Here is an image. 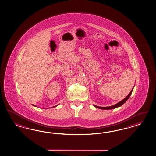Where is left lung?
I'll use <instances>...</instances> for the list:
<instances>
[{
	"label": "left lung",
	"mask_w": 156,
	"mask_h": 156,
	"mask_svg": "<svg viewBox=\"0 0 156 156\" xmlns=\"http://www.w3.org/2000/svg\"><path fill=\"white\" fill-rule=\"evenodd\" d=\"M133 89H132V90L130 91V92L129 93V94L125 98H124L122 100H121V101H120L119 102H118L117 104H116L115 105H112V106H110V107H98V106H96V105H94V106L96 107V108H99V109H115V108H117V107H120L122 105H123L124 104L125 102H126L128 100V98H129V97L130 96V95H131V94L132 93V91H133Z\"/></svg>",
	"instance_id": "1"
}]
</instances>
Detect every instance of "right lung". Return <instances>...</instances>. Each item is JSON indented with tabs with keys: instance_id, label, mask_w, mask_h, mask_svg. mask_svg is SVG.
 I'll return each mask as SVG.
<instances>
[{
	"instance_id": "obj_1",
	"label": "right lung",
	"mask_w": 156,
	"mask_h": 156,
	"mask_svg": "<svg viewBox=\"0 0 156 156\" xmlns=\"http://www.w3.org/2000/svg\"><path fill=\"white\" fill-rule=\"evenodd\" d=\"M34 105V106H35V105ZM56 106H57V105H56Z\"/></svg>"
}]
</instances>
